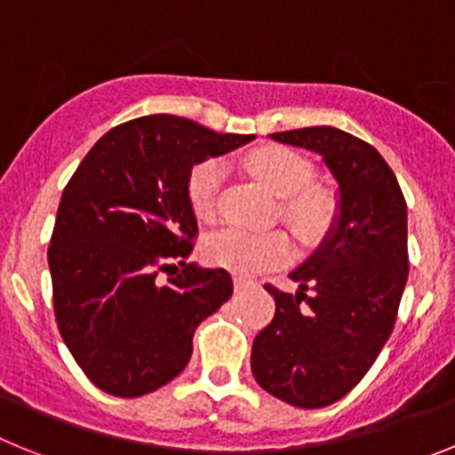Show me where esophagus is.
<instances>
[{
    "instance_id": "34e87169",
    "label": "esophagus",
    "mask_w": 455,
    "mask_h": 455,
    "mask_svg": "<svg viewBox=\"0 0 455 455\" xmlns=\"http://www.w3.org/2000/svg\"><path fill=\"white\" fill-rule=\"evenodd\" d=\"M254 286V282L251 279H243V276H235L233 279V288H235V293H243V291H247V288Z\"/></svg>"
}]
</instances>
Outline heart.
I'll use <instances>...</instances> for the list:
<instances>
[{"mask_svg":"<svg viewBox=\"0 0 455 455\" xmlns=\"http://www.w3.org/2000/svg\"><path fill=\"white\" fill-rule=\"evenodd\" d=\"M243 164L272 195L282 196L279 215L304 243H314L325 235L337 215V204L327 189L309 185L314 176L309 162L282 146H266L251 151ZM222 180L224 169L215 160L199 162L189 172V208L204 222L215 220L217 195ZM201 251L211 266L224 267L240 276H250L286 263L293 250L288 235L282 231L251 233L243 228H222L204 240Z\"/></svg>","mask_w":455,"mask_h":455,"instance_id":"obj_1","label":"heart"}]
</instances>
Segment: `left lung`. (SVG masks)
Wrapping results in <instances>:
<instances>
[{
    "mask_svg": "<svg viewBox=\"0 0 455 455\" xmlns=\"http://www.w3.org/2000/svg\"><path fill=\"white\" fill-rule=\"evenodd\" d=\"M321 156L339 185V212L321 247L291 279L267 283L276 311L251 346V373L295 408H325L346 396L380 355L408 282V205L373 146L331 125L270 134Z\"/></svg>",
    "mask_w": 455,
    "mask_h": 455,
    "instance_id": "8db88e82",
    "label": "left lung"
}]
</instances>
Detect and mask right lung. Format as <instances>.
Returning a JSON list of instances; mask_svg holds the SVG:
<instances>
[{
	"label": "right lung",
	"instance_id": "1",
	"mask_svg": "<svg viewBox=\"0 0 455 455\" xmlns=\"http://www.w3.org/2000/svg\"><path fill=\"white\" fill-rule=\"evenodd\" d=\"M251 140L151 114L102 134L68 180L47 250L54 315L98 389L137 398L172 382L199 323L231 298L227 270L185 260L196 235L188 176Z\"/></svg>",
	"mask_w": 455,
	"mask_h": 455
}]
</instances>
